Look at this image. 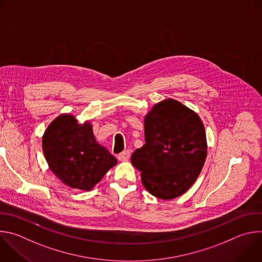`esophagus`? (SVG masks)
Masks as SVG:
<instances>
[{
  "instance_id": "1",
  "label": "esophagus",
  "mask_w": 262,
  "mask_h": 262,
  "mask_svg": "<svg viewBox=\"0 0 262 262\" xmlns=\"http://www.w3.org/2000/svg\"><path fill=\"white\" fill-rule=\"evenodd\" d=\"M129 157H130V151H129V150H125V151H123V152L119 154L117 158H118V160H119V161L125 162V161H127V160L129 159Z\"/></svg>"
}]
</instances>
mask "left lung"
Returning <instances> with one entry per match:
<instances>
[{"instance_id":"8db88e82","label":"left lung","mask_w":262,"mask_h":262,"mask_svg":"<svg viewBox=\"0 0 262 262\" xmlns=\"http://www.w3.org/2000/svg\"><path fill=\"white\" fill-rule=\"evenodd\" d=\"M145 144L132 164L145 189L157 198L174 199L199 176L207 155L204 125L194 111L174 99L157 103L144 120Z\"/></svg>"}]
</instances>
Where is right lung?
Returning a JSON list of instances; mask_svg holds the SVG:
<instances>
[{
  "label": "right lung",
  "instance_id": "1",
  "mask_svg": "<svg viewBox=\"0 0 262 262\" xmlns=\"http://www.w3.org/2000/svg\"><path fill=\"white\" fill-rule=\"evenodd\" d=\"M42 148L52 172L72 189L90 191L117 164L96 142L92 125L80 124L69 114L60 115L48 126Z\"/></svg>",
  "mask_w": 262,
  "mask_h": 262
}]
</instances>
